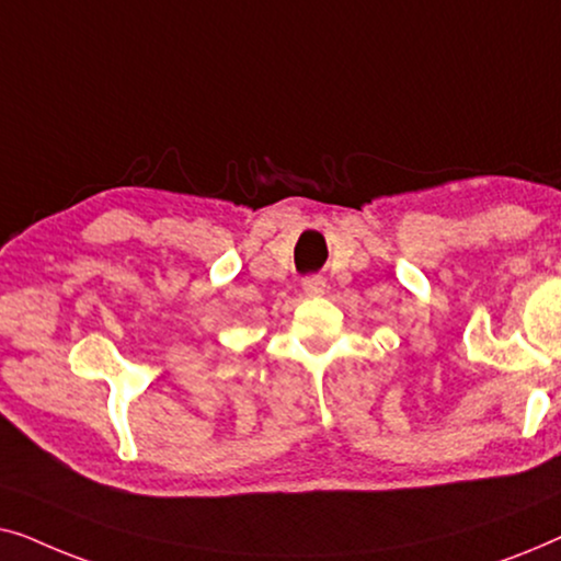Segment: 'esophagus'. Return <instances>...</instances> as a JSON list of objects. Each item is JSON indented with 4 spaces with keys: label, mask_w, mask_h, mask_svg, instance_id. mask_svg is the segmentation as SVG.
I'll return each instance as SVG.
<instances>
[{
    "label": "esophagus",
    "mask_w": 561,
    "mask_h": 561,
    "mask_svg": "<svg viewBox=\"0 0 561 561\" xmlns=\"http://www.w3.org/2000/svg\"><path fill=\"white\" fill-rule=\"evenodd\" d=\"M304 294L309 298H317V296H324L327 290V280L321 278V275H309V278H304Z\"/></svg>",
    "instance_id": "esophagus-1"
}]
</instances>
